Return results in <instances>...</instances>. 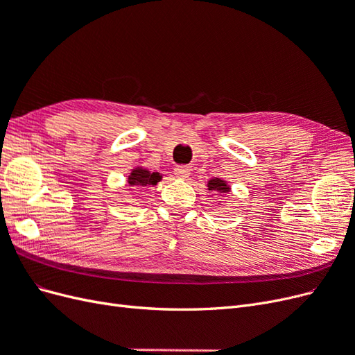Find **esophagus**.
<instances>
[{"instance_id":"1","label":"esophagus","mask_w":355,"mask_h":355,"mask_svg":"<svg viewBox=\"0 0 355 355\" xmlns=\"http://www.w3.org/2000/svg\"><path fill=\"white\" fill-rule=\"evenodd\" d=\"M173 173H175L179 179H187V178L189 176V173H191V170H189V167H187V166H176L175 170H173Z\"/></svg>"}]
</instances>
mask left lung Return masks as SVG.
I'll list each match as a JSON object with an SVG mask.
<instances>
[{
	"label": "left lung",
	"mask_w": 355,
	"mask_h": 355,
	"mask_svg": "<svg viewBox=\"0 0 355 355\" xmlns=\"http://www.w3.org/2000/svg\"><path fill=\"white\" fill-rule=\"evenodd\" d=\"M207 188H209V191H218V192H230V188H228V185L225 184V182H223V180H220V179H211V180H209Z\"/></svg>",
	"instance_id": "left-lung-1"
}]
</instances>
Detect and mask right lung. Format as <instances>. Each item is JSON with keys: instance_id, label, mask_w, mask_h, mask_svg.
Listing matches in <instances>:
<instances>
[{"instance_id": "right-lung-1", "label": "right lung", "mask_w": 355, "mask_h": 355, "mask_svg": "<svg viewBox=\"0 0 355 355\" xmlns=\"http://www.w3.org/2000/svg\"><path fill=\"white\" fill-rule=\"evenodd\" d=\"M161 180L159 173H151L146 168L137 167L132 171L130 178H128V185L130 187H149L157 185V182Z\"/></svg>"}]
</instances>
